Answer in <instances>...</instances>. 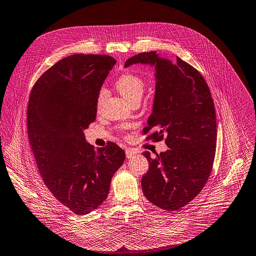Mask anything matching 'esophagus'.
Returning <instances> with one entry per match:
<instances>
[{
  "label": "esophagus",
  "instance_id": "obj_1",
  "mask_svg": "<svg viewBox=\"0 0 256 256\" xmlns=\"http://www.w3.org/2000/svg\"><path fill=\"white\" fill-rule=\"evenodd\" d=\"M126 154L128 158H134L136 154V152L132 150V148H126Z\"/></svg>",
  "mask_w": 256,
  "mask_h": 256
}]
</instances>
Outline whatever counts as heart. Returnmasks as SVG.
Returning <instances> with one entry per match:
<instances>
[{
  "mask_svg": "<svg viewBox=\"0 0 256 256\" xmlns=\"http://www.w3.org/2000/svg\"><path fill=\"white\" fill-rule=\"evenodd\" d=\"M146 80L138 74L126 72L120 74L116 80V88L120 94L126 98L130 102H140L144 90H146ZM108 96V90L106 88H100L96 96V108H100L104 100Z\"/></svg>",
  "mask_w": 256,
  "mask_h": 256,
  "instance_id": "obj_1",
  "label": "heart"
}]
</instances>
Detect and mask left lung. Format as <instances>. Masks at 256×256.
<instances>
[{
	"instance_id": "1",
	"label": "left lung",
	"mask_w": 256,
	"mask_h": 256,
	"mask_svg": "<svg viewBox=\"0 0 256 256\" xmlns=\"http://www.w3.org/2000/svg\"><path fill=\"white\" fill-rule=\"evenodd\" d=\"M156 64V90L152 112L142 130L146 140H164L170 148L150 158L142 178L144 196L156 206L176 212L202 192L212 170L216 148V116L210 88L202 74L176 56L172 64L156 52L130 58L132 64Z\"/></svg>"
}]
</instances>
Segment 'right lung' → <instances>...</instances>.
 <instances>
[{
	"label": "right lung",
	"instance_id": "obj_1",
	"mask_svg": "<svg viewBox=\"0 0 256 256\" xmlns=\"http://www.w3.org/2000/svg\"><path fill=\"white\" fill-rule=\"evenodd\" d=\"M116 60L108 54L68 56L48 68L28 98V142L42 180L74 214L98 208L126 158L114 142L94 150L84 130L96 118V96Z\"/></svg>",
	"mask_w": 256,
	"mask_h": 256
}]
</instances>
